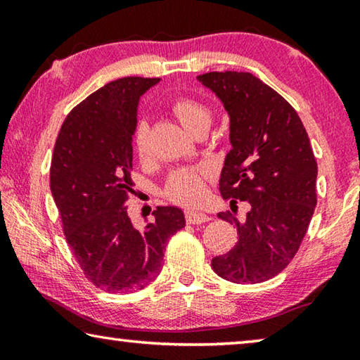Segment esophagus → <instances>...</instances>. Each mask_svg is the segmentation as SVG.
Wrapping results in <instances>:
<instances>
[{
  "label": "esophagus",
  "mask_w": 360,
  "mask_h": 360,
  "mask_svg": "<svg viewBox=\"0 0 360 360\" xmlns=\"http://www.w3.org/2000/svg\"><path fill=\"white\" fill-rule=\"evenodd\" d=\"M210 216L205 214L202 211H187L186 212V221L188 224H203L210 221Z\"/></svg>",
  "instance_id": "1"
}]
</instances>
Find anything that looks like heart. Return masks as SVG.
Returning <instances> with one entry per match:
<instances>
[{"instance_id": "1", "label": "heart", "mask_w": 360, "mask_h": 360, "mask_svg": "<svg viewBox=\"0 0 360 360\" xmlns=\"http://www.w3.org/2000/svg\"><path fill=\"white\" fill-rule=\"evenodd\" d=\"M173 111L176 117L181 120V124L186 127L188 131L197 129L198 125L208 124L211 120L210 109L202 103L192 98H178L173 103ZM133 146L138 152L139 157H146L149 152V127L144 120H139L135 135H133ZM205 179L206 172L198 168H184L174 172L169 176L167 191L169 197L176 202L184 205H195L203 198L205 195Z\"/></svg>"}]
</instances>
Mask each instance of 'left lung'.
Returning a JSON list of instances; mask_svg holds the SVG:
<instances>
[{"label":"left lung","instance_id":"1","mask_svg":"<svg viewBox=\"0 0 360 360\" xmlns=\"http://www.w3.org/2000/svg\"><path fill=\"white\" fill-rule=\"evenodd\" d=\"M197 79L222 101L231 149L219 191L230 208L248 202L245 221L231 212L240 240L212 259L219 276L236 284L264 283L294 259L316 208L318 163L300 117L288 101L251 72H206Z\"/></svg>","mask_w":360,"mask_h":360}]
</instances>
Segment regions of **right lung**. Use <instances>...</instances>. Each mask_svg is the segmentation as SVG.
Listing matches in <instances>:
<instances>
[{
  "label": "right lung",
  "instance_id": "obj_1",
  "mask_svg": "<svg viewBox=\"0 0 360 360\" xmlns=\"http://www.w3.org/2000/svg\"><path fill=\"white\" fill-rule=\"evenodd\" d=\"M160 79L122 77L87 96L65 119L51 163V192L85 278L105 292L144 289L160 275L167 241L186 225L178 206H158L136 227L133 135L141 96Z\"/></svg>",
  "mask_w": 360,
  "mask_h": 360
}]
</instances>
